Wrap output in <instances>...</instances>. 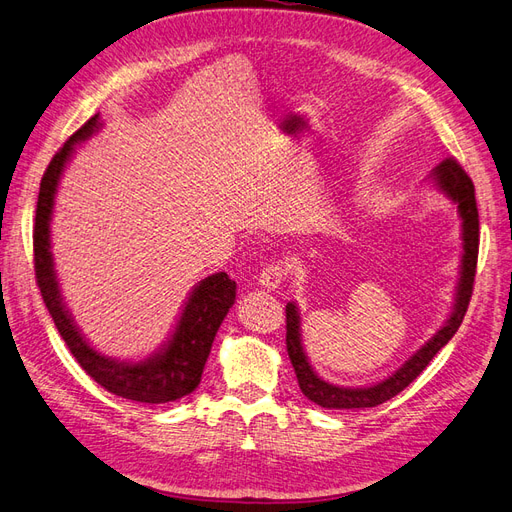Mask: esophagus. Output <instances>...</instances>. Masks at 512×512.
I'll return each instance as SVG.
<instances>
[{"instance_id":"1","label":"esophagus","mask_w":512,"mask_h":512,"mask_svg":"<svg viewBox=\"0 0 512 512\" xmlns=\"http://www.w3.org/2000/svg\"><path fill=\"white\" fill-rule=\"evenodd\" d=\"M284 277H286V269H284V265H280V262H271V265H267L265 269L260 271V275H258V282H260V286H262V288L275 290L277 286H280V284L284 282Z\"/></svg>"}]
</instances>
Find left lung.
Instances as JSON below:
<instances>
[{"mask_svg":"<svg viewBox=\"0 0 512 512\" xmlns=\"http://www.w3.org/2000/svg\"><path fill=\"white\" fill-rule=\"evenodd\" d=\"M431 177L436 181L438 188L457 205L459 218H461L463 256H461V273H459L461 277L457 286L453 314L446 320L444 327L433 335L421 350H416V354H412L393 376H389L378 384L363 386V389H344V386H335L318 378L312 365H309L301 344V318L297 312V305L288 303L286 305V350L290 356V363L294 367V374H297L301 393L322 408H333V410L376 408L384 404V401H389L391 397L404 391L410 382H414L416 376L429 365L433 356L438 354V350H442L448 344V339L457 333L459 324L463 322V316L468 312L472 290H474L478 239H480L474 183L455 158H446L440 166H436Z\"/></svg>","mask_w":512,"mask_h":512,"instance_id":"8db88e82","label":"left lung"}]
</instances>
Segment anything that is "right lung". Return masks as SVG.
<instances>
[{"label": "right lung", "mask_w": 512, "mask_h": 512, "mask_svg": "<svg viewBox=\"0 0 512 512\" xmlns=\"http://www.w3.org/2000/svg\"><path fill=\"white\" fill-rule=\"evenodd\" d=\"M100 126L98 115L76 130L61 147L51 164L46 166L36 205L34 226V269L40 294L46 309L55 322L59 335L79 365L108 393L123 399L141 401V404H166L192 393L200 384V376L211 352V344L218 333L228 309L235 303L237 284L220 271L205 277L185 303L177 329L162 352L149 356L141 363H121L108 359L91 348L76 329L68 309L61 301L57 277L51 256V213L57 192L59 175L64 170L74 145L85 141Z\"/></svg>", "instance_id": "obj_1"}]
</instances>
